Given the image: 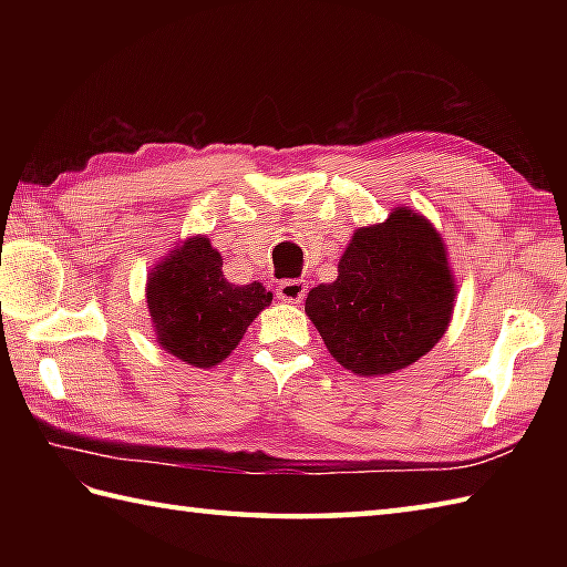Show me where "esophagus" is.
Here are the masks:
<instances>
[{
    "label": "esophagus",
    "instance_id": "obj_1",
    "mask_svg": "<svg viewBox=\"0 0 567 567\" xmlns=\"http://www.w3.org/2000/svg\"><path fill=\"white\" fill-rule=\"evenodd\" d=\"M307 295V282L305 280H282L277 285V299H282V302H292L299 305Z\"/></svg>",
    "mask_w": 567,
    "mask_h": 567
}]
</instances>
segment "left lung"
Here are the masks:
<instances>
[{
  "mask_svg": "<svg viewBox=\"0 0 567 567\" xmlns=\"http://www.w3.org/2000/svg\"><path fill=\"white\" fill-rule=\"evenodd\" d=\"M453 277L443 240L400 207L358 228L339 277L307 295V315L329 353L358 375H390L429 353L449 329Z\"/></svg>",
  "mask_w": 567,
  "mask_h": 567,
  "instance_id": "8db88e82",
  "label": "left lung"
}]
</instances>
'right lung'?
Instances as JSON below:
<instances>
[{"instance_id": "1", "label": "right lung", "mask_w": 567, "mask_h": 567, "mask_svg": "<svg viewBox=\"0 0 567 567\" xmlns=\"http://www.w3.org/2000/svg\"><path fill=\"white\" fill-rule=\"evenodd\" d=\"M221 265L209 238H189L148 280V309L161 346L197 368L221 363L258 311L272 302L260 282H228Z\"/></svg>"}]
</instances>
